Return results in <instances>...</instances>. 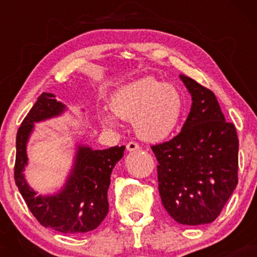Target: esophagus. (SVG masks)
Wrapping results in <instances>:
<instances>
[{"instance_id": "1", "label": "esophagus", "mask_w": 257, "mask_h": 257, "mask_svg": "<svg viewBox=\"0 0 257 257\" xmlns=\"http://www.w3.org/2000/svg\"><path fill=\"white\" fill-rule=\"evenodd\" d=\"M137 150H140V146H139L138 143H134V141H131V143L126 144V151H137Z\"/></svg>"}]
</instances>
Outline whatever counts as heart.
<instances>
[{"instance_id":"obj_1","label":"heart","mask_w":257,"mask_h":257,"mask_svg":"<svg viewBox=\"0 0 257 257\" xmlns=\"http://www.w3.org/2000/svg\"><path fill=\"white\" fill-rule=\"evenodd\" d=\"M111 110L120 119L134 122L137 134L150 143H158L175 132L185 101L181 91L172 84L147 77L122 88L111 100ZM102 124L116 126L113 114L102 112Z\"/></svg>"}]
</instances>
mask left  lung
<instances>
[{
	"label": "left lung",
	"mask_w": 257,
	"mask_h": 257,
	"mask_svg": "<svg viewBox=\"0 0 257 257\" xmlns=\"http://www.w3.org/2000/svg\"><path fill=\"white\" fill-rule=\"evenodd\" d=\"M180 79L192 105L181 132L152 146L158 161V190L176 222L205 225L219 216L238 184L239 141L213 91L185 75Z\"/></svg>",
	"instance_id": "1"
}]
</instances>
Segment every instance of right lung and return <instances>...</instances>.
Wrapping results in <instances>:
<instances>
[{
	"instance_id": "add662e5",
	"label": "right lung",
	"mask_w": 257,
	"mask_h": 257,
	"mask_svg": "<svg viewBox=\"0 0 257 257\" xmlns=\"http://www.w3.org/2000/svg\"><path fill=\"white\" fill-rule=\"evenodd\" d=\"M65 111L66 106L52 93L38 96L18 131L14 179L26 205L41 225L61 233H84L95 229L107 215L111 173L123 157L125 146L93 150L77 144L72 168L63 187L53 194H37L24 174L29 163V139L35 123L55 118Z\"/></svg>"
}]
</instances>
